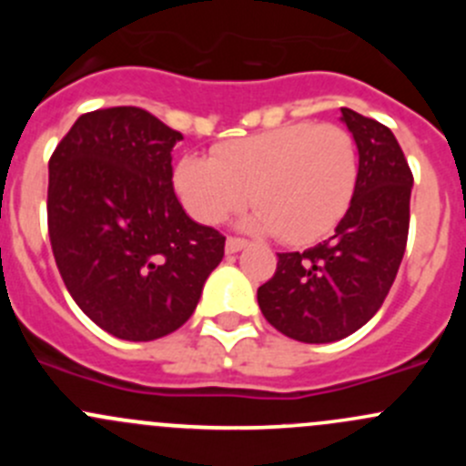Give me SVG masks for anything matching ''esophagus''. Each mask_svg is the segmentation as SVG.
Masks as SVG:
<instances>
[{
  "label": "esophagus",
  "instance_id": "obj_1",
  "mask_svg": "<svg viewBox=\"0 0 466 466\" xmlns=\"http://www.w3.org/2000/svg\"><path fill=\"white\" fill-rule=\"evenodd\" d=\"M246 246H248L246 238L228 237V243H225V252H228V255H237V252H241Z\"/></svg>",
  "mask_w": 466,
  "mask_h": 466
}]
</instances>
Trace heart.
Wrapping results in <instances>:
<instances>
[{
	"label": "heart",
	"instance_id": "1",
	"mask_svg": "<svg viewBox=\"0 0 466 466\" xmlns=\"http://www.w3.org/2000/svg\"><path fill=\"white\" fill-rule=\"evenodd\" d=\"M173 185L198 223H223L252 196L259 209L248 228L307 246L345 218L359 185V148L342 126L299 121L218 144L211 159L189 155Z\"/></svg>",
	"mask_w": 466,
	"mask_h": 466
}]
</instances>
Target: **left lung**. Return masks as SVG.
<instances>
[{"label": "left lung", "instance_id": "8db88e82", "mask_svg": "<svg viewBox=\"0 0 466 466\" xmlns=\"http://www.w3.org/2000/svg\"><path fill=\"white\" fill-rule=\"evenodd\" d=\"M359 148V185L333 237L279 252L257 290L268 322L299 342H333L372 320L401 266L410 225L412 171L388 126L340 107Z\"/></svg>", "mask_w": 466, "mask_h": 466}]
</instances>
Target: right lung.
<instances>
[{"mask_svg": "<svg viewBox=\"0 0 466 466\" xmlns=\"http://www.w3.org/2000/svg\"><path fill=\"white\" fill-rule=\"evenodd\" d=\"M177 130L142 107L86 112L49 159L46 223L74 302L121 340H155L196 311L225 237L173 191Z\"/></svg>", "mask_w": 466, "mask_h": 466, "instance_id": "add662e5", "label": "right lung"}]
</instances>
